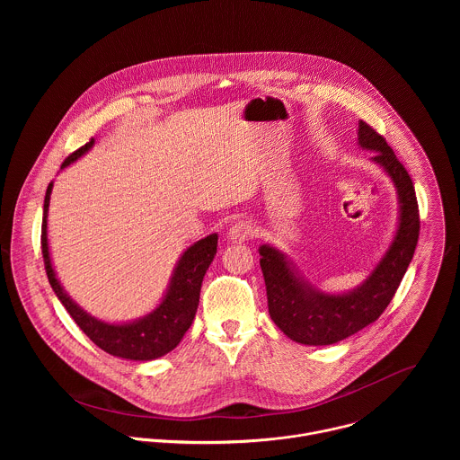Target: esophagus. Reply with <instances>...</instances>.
Listing matches in <instances>:
<instances>
[{
	"instance_id": "obj_1",
	"label": "esophagus",
	"mask_w": 460,
	"mask_h": 460,
	"mask_svg": "<svg viewBox=\"0 0 460 460\" xmlns=\"http://www.w3.org/2000/svg\"><path fill=\"white\" fill-rule=\"evenodd\" d=\"M252 235H253V226H252V223H248V221H237V223H234V225L230 226L228 234H226L228 241H232V243H244V241H248Z\"/></svg>"
}]
</instances>
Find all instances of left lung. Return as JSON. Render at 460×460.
Returning a JSON list of instances; mask_svg holds the SVG:
<instances>
[{"mask_svg": "<svg viewBox=\"0 0 460 460\" xmlns=\"http://www.w3.org/2000/svg\"><path fill=\"white\" fill-rule=\"evenodd\" d=\"M358 145L374 152L370 161L390 177L398 201L394 239L370 274L350 290L326 292L276 246L259 248L269 315L290 340L303 345H331L376 323L394 299L418 244L420 216L409 173L386 139L363 120Z\"/></svg>", "mask_w": 460, "mask_h": 460, "instance_id": "obj_1", "label": "left lung"}]
</instances>
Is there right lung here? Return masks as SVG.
Instances as JSON below:
<instances>
[{"label": "right lung", "mask_w": 460, "mask_h": 460, "mask_svg": "<svg viewBox=\"0 0 460 460\" xmlns=\"http://www.w3.org/2000/svg\"><path fill=\"white\" fill-rule=\"evenodd\" d=\"M93 143L95 139L92 137L84 146L68 155L62 164V170L83 157L93 146ZM51 193L53 182L48 186L44 198L42 255L49 283L70 317L75 321V324L97 347L117 358L131 361H152L173 350L186 334V331L193 324V319L197 315L201 281L217 252V234H210L199 239L182 252L173 267L168 287L159 305L152 312L126 323H108L93 317L84 308H81L66 294L64 285L57 276L48 239V214Z\"/></svg>", "instance_id": "right-lung-1"}]
</instances>
